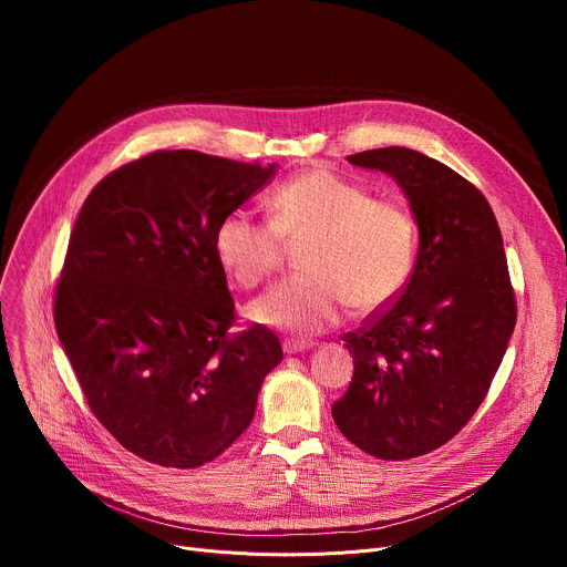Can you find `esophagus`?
<instances>
[{
    "label": "esophagus",
    "instance_id": "34e87169",
    "mask_svg": "<svg viewBox=\"0 0 567 567\" xmlns=\"http://www.w3.org/2000/svg\"><path fill=\"white\" fill-rule=\"evenodd\" d=\"M310 347H312V342H306V340H285V342H282V349H285L287 355L301 353V351H306V349H310Z\"/></svg>",
    "mask_w": 567,
    "mask_h": 567
}]
</instances>
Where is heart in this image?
I'll list each match as a JSON object with an SVG mask.
<instances>
[{"mask_svg":"<svg viewBox=\"0 0 567 567\" xmlns=\"http://www.w3.org/2000/svg\"><path fill=\"white\" fill-rule=\"evenodd\" d=\"M271 223L231 208L214 229V255L227 278L252 289L271 276L285 241L301 248L306 276L287 278L248 306L268 329L312 336L340 323L351 306L361 312L389 308L404 291L419 250L409 208L331 169L289 178L268 197Z\"/></svg>","mask_w":567,"mask_h":567,"instance_id":"heart-1","label":"heart"}]
</instances>
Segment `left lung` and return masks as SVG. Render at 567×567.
<instances>
[{"instance_id":"1","label":"left lung","mask_w":567,"mask_h":567,"mask_svg":"<svg viewBox=\"0 0 567 567\" xmlns=\"http://www.w3.org/2000/svg\"><path fill=\"white\" fill-rule=\"evenodd\" d=\"M347 161L395 178L421 244L404 291L344 336L353 377L331 411L368 455L411 460L451 441L483 404L515 331V291L492 206L464 176L404 146Z\"/></svg>"}]
</instances>
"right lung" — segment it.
<instances>
[{"label": "right lung", "mask_w": 567, "mask_h": 567, "mask_svg": "<svg viewBox=\"0 0 567 567\" xmlns=\"http://www.w3.org/2000/svg\"><path fill=\"white\" fill-rule=\"evenodd\" d=\"M190 148L110 172L84 199L54 291V326L84 400L137 457L195 468L252 423L274 331L229 333L218 220L274 176Z\"/></svg>", "instance_id": "right-lung-1"}]
</instances>
